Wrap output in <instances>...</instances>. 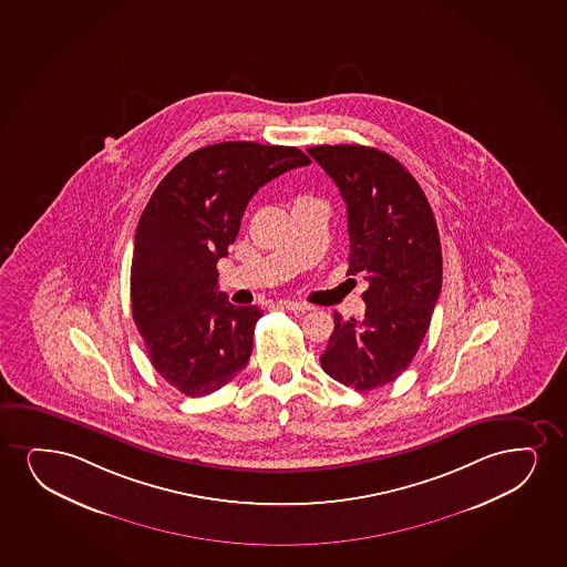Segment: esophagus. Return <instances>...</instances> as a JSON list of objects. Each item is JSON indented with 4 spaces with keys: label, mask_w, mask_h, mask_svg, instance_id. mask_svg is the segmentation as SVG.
<instances>
[{
    "label": "esophagus",
    "mask_w": 567,
    "mask_h": 567,
    "mask_svg": "<svg viewBox=\"0 0 567 567\" xmlns=\"http://www.w3.org/2000/svg\"><path fill=\"white\" fill-rule=\"evenodd\" d=\"M281 307L287 310H291V312H309V310H312V307L310 305H305V302H297V301H281Z\"/></svg>",
    "instance_id": "obj_1"
}]
</instances>
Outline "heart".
I'll return each instance as SVG.
<instances>
[{
  "mask_svg": "<svg viewBox=\"0 0 567 567\" xmlns=\"http://www.w3.org/2000/svg\"><path fill=\"white\" fill-rule=\"evenodd\" d=\"M310 199H312V197H299L297 202H310Z\"/></svg>",
  "mask_w": 567,
  "mask_h": 567,
  "instance_id": "heart-1",
  "label": "heart"
}]
</instances>
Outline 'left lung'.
Returning a JSON list of instances; mask_svg holds the SVG:
<instances>
[{
    "instance_id": "8db88e82",
    "label": "left lung",
    "mask_w": 567,
    "mask_h": 567,
    "mask_svg": "<svg viewBox=\"0 0 567 567\" xmlns=\"http://www.w3.org/2000/svg\"><path fill=\"white\" fill-rule=\"evenodd\" d=\"M310 157L341 192L349 215V274H362L365 315L336 328L323 372L357 391L388 385L416 357L435 309L443 257L437 223L414 176L385 151L316 145Z\"/></svg>"
}]
</instances>
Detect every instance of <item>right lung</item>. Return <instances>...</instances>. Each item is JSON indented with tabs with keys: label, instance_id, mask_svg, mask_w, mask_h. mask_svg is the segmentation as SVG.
<instances>
[{
	"label": "right lung",
	"instance_id": "obj_1",
	"mask_svg": "<svg viewBox=\"0 0 567 567\" xmlns=\"http://www.w3.org/2000/svg\"><path fill=\"white\" fill-rule=\"evenodd\" d=\"M307 165L297 147L223 142L182 158L151 195L134 237L132 318L151 364L179 393H215L249 362L262 310L218 291L216 262L258 187Z\"/></svg>",
	"mask_w": 567,
	"mask_h": 567
}]
</instances>
